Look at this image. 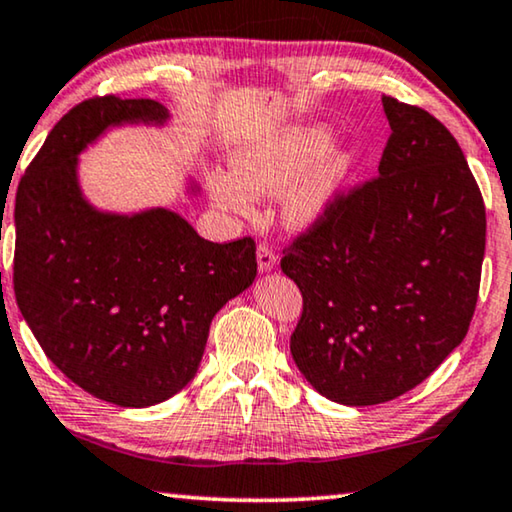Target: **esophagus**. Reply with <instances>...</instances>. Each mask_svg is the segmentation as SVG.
I'll list each match as a JSON object with an SVG mask.
<instances>
[{"mask_svg": "<svg viewBox=\"0 0 512 512\" xmlns=\"http://www.w3.org/2000/svg\"><path fill=\"white\" fill-rule=\"evenodd\" d=\"M256 258H258V270H261V272H272L274 268H277V263H279V256L274 254V251L268 247V244H258Z\"/></svg>", "mask_w": 512, "mask_h": 512, "instance_id": "obj_1", "label": "esophagus"}]
</instances>
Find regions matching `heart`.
Returning <instances> with one entry per match:
<instances>
[{
  "mask_svg": "<svg viewBox=\"0 0 512 512\" xmlns=\"http://www.w3.org/2000/svg\"><path fill=\"white\" fill-rule=\"evenodd\" d=\"M330 140L332 133L318 127L291 131L279 138L240 147L231 159V175L214 173L210 177L214 203L228 212L249 214L254 210V196L281 194L318 153L328 150ZM351 170L353 154L332 150L305 170V174L301 172L303 175L297 176L299 180L294 179L296 182L290 183L292 187L285 188L284 201H281L286 224L309 228L321 221L337 201Z\"/></svg>",
  "mask_w": 512,
  "mask_h": 512,
  "instance_id": "b5f03b06",
  "label": "heart"
}]
</instances>
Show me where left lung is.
Wrapping results in <instances>:
<instances>
[{"mask_svg":"<svg viewBox=\"0 0 512 512\" xmlns=\"http://www.w3.org/2000/svg\"><path fill=\"white\" fill-rule=\"evenodd\" d=\"M381 101L379 175L337 196L281 258L302 293L295 365L346 406L404 395L462 344L485 256V203L453 133L427 110Z\"/></svg>","mask_w":512,"mask_h":512,"instance_id":"1","label":"left lung"}]
</instances>
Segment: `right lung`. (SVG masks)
I'll list each match as a JSON object with an SVG mask.
<instances>
[{
    "mask_svg": "<svg viewBox=\"0 0 512 512\" xmlns=\"http://www.w3.org/2000/svg\"><path fill=\"white\" fill-rule=\"evenodd\" d=\"M166 120L152 99L78 103L16 194L13 288L29 330L66 379L129 409L166 402L194 379L214 314L256 279L251 238L217 244L166 207L117 214L85 198L87 145L110 127Z\"/></svg>",
    "mask_w": 512,
    "mask_h": 512,
    "instance_id": "obj_1",
    "label": "right lung"
}]
</instances>
